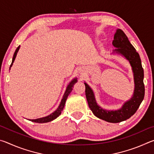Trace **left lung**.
<instances>
[{
  "label": "left lung",
  "instance_id": "1",
  "mask_svg": "<svg viewBox=\"0 0 154 154\" xmlns=\"http://www.w3.org/2000/svg\"><path fill=\"white\" fill-rule=\"evenodd\" d=\"M113 45L117 48L114 51L124 56L129 61L132 68L135 88L132 98L125 103L123 106L119 110H105L97 105L93 91L89 85L86 83H84V84L88 105L94 115L97 118L108 122L118 123L126 120L133 116L142 103L145 96V85L143 83L144 72L139 54L137 52L133 45L130 43L127 36L122 30H117L114 35Z\"/></svg>",
  "mask_w": 154,
  "mask_h": 154
}]
</instances>
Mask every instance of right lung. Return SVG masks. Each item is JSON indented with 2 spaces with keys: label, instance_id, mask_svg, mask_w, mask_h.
<instances>
[{
  "label": "right lung",
  "instance_id": "obj_1",
  "mask_svg": "<svg viewBox=\"0 0 154 154\" xmlns=\"http://www.w3.org/2000/svg\"><path fill=\"white\" fill-rule=\"evenodd\" d=\"M19 49H20V46H18L17 48L16 49V50H15V51L14 54V57H13V60H12V62L11 64V66H12L13 62H14V60H15V57H16L17 53L18 50H19ZM77 80L76 78H75V79H74L73 80H72L71 82L69 83V85H68L67 88H66V92H65V93H64V94L63 96V98H62V99L61 103H60V104L58 108L54 112V113H52L51 114H50L48 116L44 117V118H38V119H30V120L33 122H36V123H46V122H51V121L54 120V119H55L56 118H58L60 115L61 114L62 111L63 110V109L64 107V105H65V103H66V100L67 99L68 96H69V94L71 92V91L72 90V88H73V85H75V83H77Z\"/></svg>",
  "mask_w": 154,
  "mask_h": 154
}]
</instances>
